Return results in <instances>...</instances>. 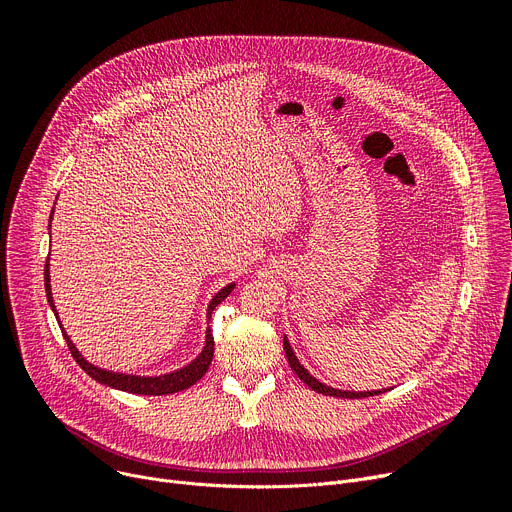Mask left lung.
<instances>
[{
  "mask_svg": "<svg viewBox=\"0 0 512 512\" xmlns=\"http://www.w3.org/2000/svg\"><path fill=\"white\" fill-rule=\"evenodd\" d=\"M284 353H286V359H288V365L292 367V371L299 375V378L311 388V390H315V392H319V394H326V396H336V398H365V396H375V394H382V392H386V390H371V392H348V390H336V388H330V386H326V384H321L319 380H315L313 375L299 363V359L294 357V353H292V346H290V342L284 338Z\"/></svg>",
  "mask_w": 512,
  "mask_h": 512,
  "instance_id": "1",
  "label": "left lung"
}]
</instances>
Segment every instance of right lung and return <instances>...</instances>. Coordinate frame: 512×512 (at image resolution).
<instances>
[{
    "mask_svg": "<svg viewBox=\"0 0 512 512\" xmlns=\"http://www.w3.org/2000/svg\"><path fill=\"white\" fill-rule=\"evenodd\" d=\"M234 290V284H228L224 286L215 297L211 299L209 307H207V317H211V311L218 307L228 294ZM45 292H47V303L51 307V311L56 313V305H53V297H51V284H49V263H45ZM62 334L66 338V344L70 348L72 357L76 359V363L83 367L91 378L103 386H110V388H116V390H124V392H130V394H147V396H164V394H174V392H180V390H186L191 388L193 384H197L205 371L209 369L211 365V359H213V336H211V330H207L205 334V346L201 355L193 361L188 363L186 367L182 369H176L172 373H166V375H157V378H141V375H126V373H114V371H105V369H99L95 365H91L89 361L83 359V355H80L76 351V346L72 344V340L68 338V334L64 332L62 328Z\"/></svg>",
    "mask_w": 512,
    "mask_h": 512,
    "instance_id": "1",
    "label": "right lung"
}]
</instances>
